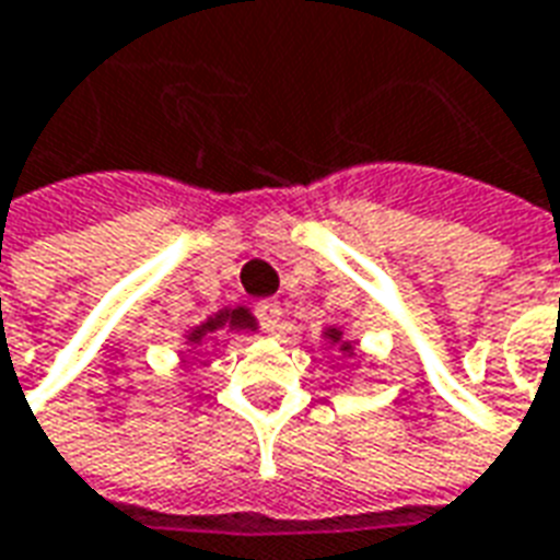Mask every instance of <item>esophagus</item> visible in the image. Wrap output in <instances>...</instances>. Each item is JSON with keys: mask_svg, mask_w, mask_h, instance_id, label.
Masks as SVG:
<instances>
[{"mask_svg": "<svg viewBox=\"0 0 560 560\" xmlns=\"http://www.w3.org/2000/svg\"><path fill=\"white\" fill-rule=\"evenodd\" d=\"M255 317H258L260 329L264 332H276L279 329V320H281V305L279 302H258V308H255Z\"/></svg>", "mask_w": 560, "mask_h": 560, "instance_id": "obj_1", "label": "esophagus"}]
</instances>
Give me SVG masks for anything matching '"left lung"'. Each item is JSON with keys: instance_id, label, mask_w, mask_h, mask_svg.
Wrapping results in <instances>:
<instances>
[{"instance_id": "8db88e82", "label": "left lung", "mask_w": 560, "mask_h": 560, "mask_svg": "<svg viewBox=\"0 0 560 560\" xmlns=\"http://www.w3.org/2000/svg\"><path fill=\"white\" fill-rule=\"evenodd\" d=\"M326 335H329V338H332L335 343L341 341V332H338V329H329V332H326ZM343 350H350V343H343Z\"/></svg>"}]
</instances>
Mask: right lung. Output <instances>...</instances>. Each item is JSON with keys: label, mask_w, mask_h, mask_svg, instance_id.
<instances>
[{"label": "right lung", "mask_w": 560, "mask_h": 560, "mask_svg": "<svg viewBox=\"0 0 560 560\" xmlns=\"http://www.w3.org/2000/svg\"><path fill=\"white\" fill-rule=\"evenodd\" d=\"M255 329V317L246 312V308H234V312H219L217 317H210L205 326H196L192 335H189V343H198L205 335L219 332V329Z\"/></svg>", "instance_id": "add662e5"}]
</instances>
